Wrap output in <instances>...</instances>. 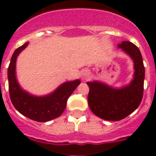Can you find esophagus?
<instances>
[{
	"instance_id": "1",
	"label": "esophagus",
	"mask_w": 156,
	"mask_h": 156,
	"mask_svg": "<svg viewBox=\"0 0 156 156\" xmlns=\"http://www.w3.org/2000/svg\"><path fill=\"white\" fill-rule=\"evenodd\" d=\"M89 72L88 70H83L81 73V78L83 80H87L89 78Z\"/></svg>"
}]
</instances>
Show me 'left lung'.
I'll return each instance as SVG.
<instances>
[{
    "label": "left lung",
    "instance_id": "1",
    "mask_svg": "<svg viewBox=\"0 0 156 156\" xmlns=\"http://www.w3.org/2000/svg\"><path fill=\"white\" fill-rule=\"evenodd\" d=\"M134 63L133 78L128 84L115 88L104 82H88L89 87L88 102L91 111L105 120L123 119L136 109L143 97L144 67L140 49L128 41L118 44Z\"/></svg>",
    "mask_w": 156,
    "mask_h": 156
}]
</instances>
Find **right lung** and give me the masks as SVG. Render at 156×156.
Listing matches in <instances>:
<instances>
[{
  "label": "right lung",
  "mask_w": 156,
  "mask_h": 156,
  "mask_svg": "<svg viewBox=\"0 0 156 156\" xmlns=\"http://www.w3.org/2000/svg\"><path fill=\"white\" fill-rule=\"evenodd\" d=\"M26 42L12 54L7 71L9 94L12 105L22 115L37 122H47L59 117L63 113L68 98L80 84L79 79L64 82L54 91L37 96L22 88L16 78V59L19 54L28 46Z\"/></svg>",
  "instance_id": "obj_1"
}]
</instances>
